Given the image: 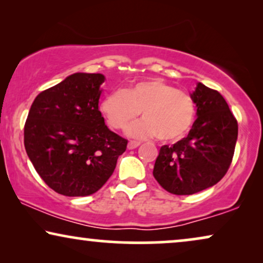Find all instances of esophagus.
<instances>
[{
    "label": "esophagus",
    "instance_id": "obj_1",
    "mask_svg": "<svg viewBox=\"0 0 263 263\" xmlns=\"http://www.w3.org/2000/svg\"><path fill=\"white\" fill-rule=\"evenodd\" d=\"M139 146H140V142H138V141H129L128 142V149H134Z\"/></svg>",
    "mask_w": 263,
    "mask_h": 263
}]
</instances>
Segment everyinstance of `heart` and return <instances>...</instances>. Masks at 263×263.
Here are the masks:
<instances>
[{
  "label": "heart",
  "mask_w": 263,
  "mask_h": 263,
  "mask_svg": "<svg viewBox=\"0 0 263 263\" xmlns=\"http://www.w3.org/2000/svg\"><path fill=\"white\" fill-rule=\"evenodd\" d=\"M100 111L115 129L124 128L142 112V120L127 127L125 134L134 139L158 136L165 142L182 139L195 118L192 97L158 79L109 92L100 102Z\"/></svg>",
  "instance_id": "1"
}]
</instances>
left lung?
I'll return each mask as SVG.
<instances>
[{"instance_id":"8db88e82","label":"left lung","mask_w":263,"mask_h":263,"mask_svg":"<svg viewBox=\"0 0 263 263\" xmlns=\"http://www.w3.org/2000/svg\"><path fill=\"white\" fill-rule=\"evenodd\" d=\"M196 121L186 138L160 148L153 168L157 182L175 195H192L213 186L228 172L238 124L220 93L201 82L190 93Z\"/></svg>"}]
</instances>
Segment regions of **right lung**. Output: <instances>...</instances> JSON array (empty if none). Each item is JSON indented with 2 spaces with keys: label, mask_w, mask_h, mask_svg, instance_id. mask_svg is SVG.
<instances>
[{
  "label": "right lung",
  "mask_w": 263,
  "mask_h": 263,
  "mask_svg": "<svg viewBox=\"0 0 263 263\" xmlns=\"http://www.w3.org/2000/svg\"><path fill=\"white\" fill-rule=\"evenodd\" d=\"M104 81L103 74H71L39 93L28 112L27 156L43 181L64 196L98 192L127 148L98 109Z\"/></svg>",
  "instance_id": "1"
}]
</instances>
